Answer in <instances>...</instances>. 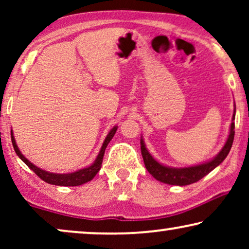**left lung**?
Returning <instances> with one entry per match:
<instances>
[{
	"instance_id": "left-lung-1",
	"label": "left lung",
	"mask_w": 249,
	"mask_h": 249,
	"mask_svg": "<svg viewBox=\"0 0 249 249\" xmlns=\"http://www.w3.org/2000/svg\"><path fill=\"white\" fill-rule=\"evenodd\" d=\"M234 113H236V107H234L233 115H232V122L230 125V132L228 136V139L226 144L222 147V149L219 152L215 158L207 161L202 164L188 166V168H170V166L163 165L159 163L153 156L149 154V152L146 148L144 139L141 138V149L142 160H144L145 166L147 171L154 177L159 181L168 183V185H175V186H187L190 183H194L198 181L205 177L207 173H210L213 169H215L217 165H220L223 162V160L227 158L229 154L231 146H232L233 138H234Z\"/></svg>"
}]
</instances>
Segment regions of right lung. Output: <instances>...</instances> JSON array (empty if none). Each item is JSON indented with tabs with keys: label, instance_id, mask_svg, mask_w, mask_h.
I'll return each mask as SVG.
<instances>
[{
	"label": "right lung",
	"instance_id": "1",
	"mask_svg": "<svg viewBox=\"0 0 249 249\" xmlns=\"http://www.w3.org/2000/svg\"><path fill=\"white\" fill-rule=\"evenodd\" d=\"M117 129H118V127L115 125V127L112 128L110 132H108L107 138H105V141L103 142V145H102L101 151H100V153H98L97 158L94 161L93 164L87 166V168L80 169V170H78V171H74V172H71V173H53V172H49V171H45V170L39 169L38 166H36L35 164H33L32 162H29L28 160H27L25 156L21 154V152L19 151L18 146H17V144H16L15 137H13L12 130H11V141H12L13 148H15L17 155H18L19 158L21 159L22 161L29 166L30 170H33V171L35 172L40 179L44 180V181L47 182V183H51V185L72 186L73 187V186L84 185V183L90 181V180L93 179L95 176H96V173L100 171V169L102 166V162H103V156H104V153H105V148H107L108 142H111V139L113 138V136L115 134V131H117Z\"/></svg>",
	"mask_w": 249,
	"mask_h": 249
}]
</instances>
